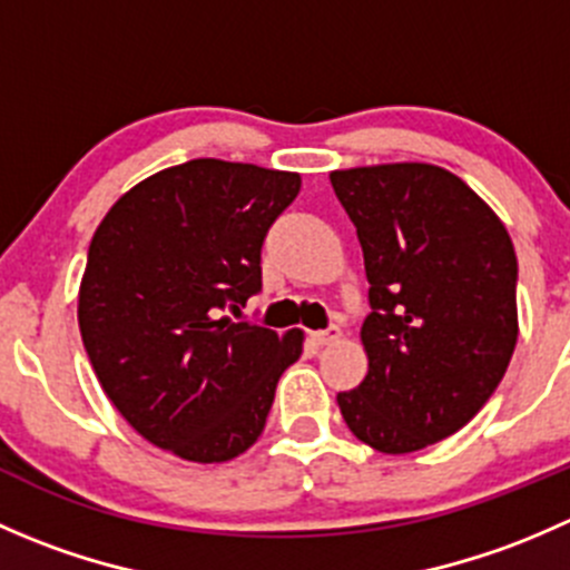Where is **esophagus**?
<instances>
[{
    "mask_svg": "<svg viewBox=\"0 0 570 570\" xmlns=\"http://www.w3.org/2000/svg\"><path fill=\"white\" fill-rule=\"evenodd\" d=\"M338 336H342V327H338V325H331V327H325V331L312 333V338L320 344V347H325V344L338 342Z\"/></svg>",
    "mask_w": 570,
    "mask_h": 570,
    "instance_id": "1",
    "label": "esophagus"
}]
</instances>
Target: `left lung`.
Returning <instances> with one entry per match:
<instances>
[{
	"instance_id": "8db88e82",
	"label": "left lung",
	"mask_w": 570,
	"mask_h": 570,
	"mask_svg": "<svg viewBox=\"0 0 570 570\" xmlns=\"http://www.w3.org/2000/svg\"><path fill=\"white\" fill-rule=\"evenodd\" d=\"M370 281L361 325L370 372L336 402L353 435L383 455L444 441L474 419L519 338L513 239L450 170L392 163L333 170Z\"/></svg>"
}]
</instances>
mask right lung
Returning <instances> with one entry per match:
<instances>
[{
    "instance_id": "add662e5",
    "label": "right lung",
    "mask_w": 570,
    "mask_h": 570,
    "mask_svg": "<svg viewBox=\"0 0 570 570\" xmlns=\"http://www.w3.org/2000/svg\"><path fill=\"white\" fill-rule=\"evenodd\" d=\"M301 176L189 159L120 195L90 239L79 331L120 416L181 461L256 444L303 331L226 317L262 289V243Z\"/></svg>"
}]
</instances>
